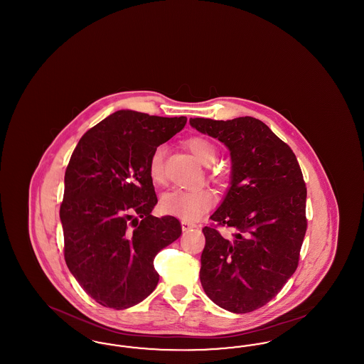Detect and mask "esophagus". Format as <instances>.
I'll list each match as a JSON object with an SVG mask.
<instances>
[{
	"label": "esophagus",
	"instance_id": "obj_1",
	"mask_svg": "<svg viewBox=\"0 0 364 364\" xmlns=\"http://www.w3.org/2000/svg\"><path fill=\"white\" fill-rule=\"evenodd\" d=\"M195 224L193 223H190V221H181V229L183 230H188L191 228H195Z\"/></svg>",
	"mask_w": 364,
	"mask_h": 364
}]
</instances>
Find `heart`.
<instances>
[{
  "label": "heart",
  "instance_id": "obj_1",
  "mask_svg": "<svg viewBox=\"0 0 364 364\" xmlns=\"http://www.w3.org/2000/svg\"><path fill=\"white\" fill-rule=\"evenodd\" d=\"M186 146L190 149L195 158L210 166L217 159V149L208 139L202 136H193L186 141ZM165 149L162 146L154 149L149 158L147 172L153 183L161 184L165 177L164 169ZM215 202V195L208 188H196V190H174L162 195L159 208L169 215L181 218L184 221H195L200 218L208 208Z\"/></svg>",
  "mask_w": 364,
  "mask_h": 364
}]
</instances>
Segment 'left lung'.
<instances>
[{
  "instance_id": "obj_1",
  "label": "left lung",
  "mask_w": 364,
  "mask_h": 364,
  "mask_svg": "<svg viewBox=\"0 0 364 364\" xmlns=\"http://www.w3.org/2000/svg\"><path fill=\"white\" fill-rule=\"evenodd\" d=\"M230 151L232 181L203 228L200 282L221 309L245 314L267 304L297 269L307 230V188L292 149L258 119H190ZM217 225L234 229L224 238Z\"/></svg>"
}]
</instances>
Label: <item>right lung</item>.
Masks as SVG:
<instances>
[{
  "label": "right lung",
  "mask_w": 364,
  "mask_h": 364,
  "mask_svg": "<svg viewBox=\"0 0 364 364\" xmlns=\"http://www.w3.org/2000/svg\"><path fill=\"white\" fill-rule=\"evenodd\" d=\"M187 117L119 110L88 129L65 171L60 218L64 258L80 287L104 307L124 310L156 289V254L177 240V218H156L149 158Z\"/></svg>",
  "instance_id": "add662e5"
}]
</instances>
